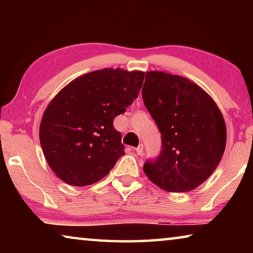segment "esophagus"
I'll return each instance as SVG.
<instances>
[{
    "label": "esophagus",
    "instance_id": "1",
    "mask_svg": "<svg viewBox=\"0 0 253 253\" xmlns=\"http://www.w3.org/2000/svg\"><path fill=\"white\" fill-rule=\"evenodd\" d=\"M134 151L136 152L137 155H142V154H143V145H139L138 147L134 148Z\"/></svg>",
    "mask_w": 253,
    "mask_h": 253
}]
</instances>
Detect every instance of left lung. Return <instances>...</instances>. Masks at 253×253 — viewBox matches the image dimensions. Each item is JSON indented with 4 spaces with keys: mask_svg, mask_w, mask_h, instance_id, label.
I'll return each mask as SVG.
<instances>
[{
    "mask_svg": "<svg viewBox=\"0 0 253 253\" xmlns=\"http://www.w3.org/2000/svg\"><path fill=\"white\" fill-rule=\"evenodd\" d=\"M142 97L162 136L161 153L145 162V174L165 191L194 190L224 153L226 127L219 107L191 80L163 71L146 72Z\"/></svg>",
    "mask_w": 253,
    "mask_h": 253,
    "instance_id": "obj_1",
    "label": "left lung"
}]
</instances>
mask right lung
<instances>
[{
	"mask_svg": "<svg viewBox=\"0 0 253 253\" xmlns=\"http://www.w3.org/2000/svg\"><path fill=\"white\" fill-rule=\"evenodd\" d=\"M143 71L108 69L71 81L46 107L40 144L50 169L63 182L90 185L105 177L122 157V134L114 119L132 104Z\"/></svg>",
	"mask_w": 253,
	"mask_h": 253,
	"instance_id": "obj_1",
	"label": "right lung"
}]
</instances>
